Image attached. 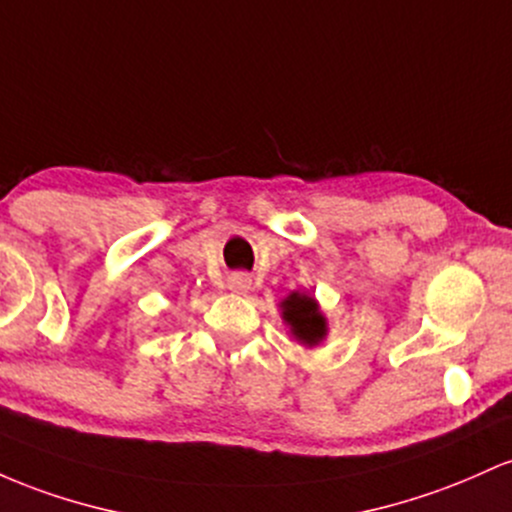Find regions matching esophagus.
<instances>
[{"instance_id": "obj_1", "label": "esophagus", "mask_w": 512, "mask_h": 512, "mask_svg": "<svg viewBox=\"0 0 512 512\" xmlns=\"http://www.w3.org/2000/svg\"><path fill=\"white\" fill-rule=\"evenodd\" d=\"M227 287L234 292H249L251 290V275L249 273H232L227 278Z\"/></svg>"}]
</instances>
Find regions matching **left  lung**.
Here are the masks:
<instances>
[{"mask_svg": "<svg viewBox=\"0 0 512 512\" xmlns=\"http://www.w3.org/2000/svg\"><path fill=\"white\" fill-rule=\"evenodd\" d=\"M283 309L285 324L290 326V333L295 336V341H300L302 346H317L326 338V317L319 312V304L314 297L300 295V292H292L280 302Z\"/></svg>", "mask_w": 512, "mask_h": 512, "instance_id": "1", "label": "left lung"}]
</instances>
